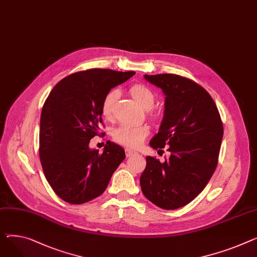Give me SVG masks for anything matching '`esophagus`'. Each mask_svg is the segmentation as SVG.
I'll return each mask as SVG.
<instances>
[{
    "label": "esophagus",
    "mask_w": 257,
    "mask_h": 257,
    "mask_svg": "<svg viewBox=\"0 0 257 257\" xmlns=\"http://www.w3.org/2000/svg\"><path fill=\"white\" fill-rule=\"evenodd\" d=\"M125 153H126V156H127V157H132V156H134V155H136V154H138V152L133 151V150H131V149H126V150H125Z\"/></svg>",
    "instance_id": "1"
}]
</instances>
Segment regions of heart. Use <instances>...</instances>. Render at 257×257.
Masks as SVG:
<instances>
[{
	"label": "heart",
	"mask_w": 257,
	"mask_h": 257,
	"mask_svg": "<svg viewBox=\"0 0 257 257\" xmlns=\"http://www.w3.org/2000/svg\"><path fill=\"white\" fill-rule=\"evenodd\" d=\"M131 96L139 102V103L146 109H151L155 104V94L153 93L145 84L135 83L130 88ZM119 96V92L116 89L110 90L102 101L101 112L102 115L106 118H110L112 115V110L115 101ZM149 114L153 119H157L159 115L155 112L149 110ZM150 134V128L147 125L134 126L129 124H121L117 126L113 132L112 138L114 142L118 145H122L128 148L139 147Z\"/></svg>",
	"instance_id": "obj_1"
}]
</instances>
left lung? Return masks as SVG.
Masks as SVG:
<instances>
[{
	"label": "left lung",
	"instance_id": "1",
	"mask_svg": "<svg viewBox=\"0 0 257 257\" xmlns=\"http://www.w3.org/2000/svg\"><path fill=\"white\" fill-rule=\"evenodd\" d=\"M165 94L159 132L150 146L169 158L148 156L141 176L144 195L164 210L192 201L207 186L218 164L223 124L211 95L195 81L177 74L145 75Z\"/></svg>",
	"mask_w": 257,
	"mask_h": 257
}]
</instances>
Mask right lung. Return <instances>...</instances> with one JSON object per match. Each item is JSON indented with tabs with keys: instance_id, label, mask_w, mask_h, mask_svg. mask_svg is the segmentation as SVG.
<instances>
[{
	"instance_id": "1",
	"label": "right lung",
	"mask_w": 257,
	"mask_h": 257,
	"mask_svg": "<svg viewBox=\"0 0 257 257\" xmlns=\"http://www.w3.org/2000/svg\"><path fill=\"white\" fill-rule=\"evenodd\" d=\"M134 71L93 68L60 80L45 100L39 134L44 176L63 200L81 204L103 193L125 151L107 142L104 151L89 148L100 133L101 105L105 95L128 80Z\"/></svg>"
}]
</instances>
